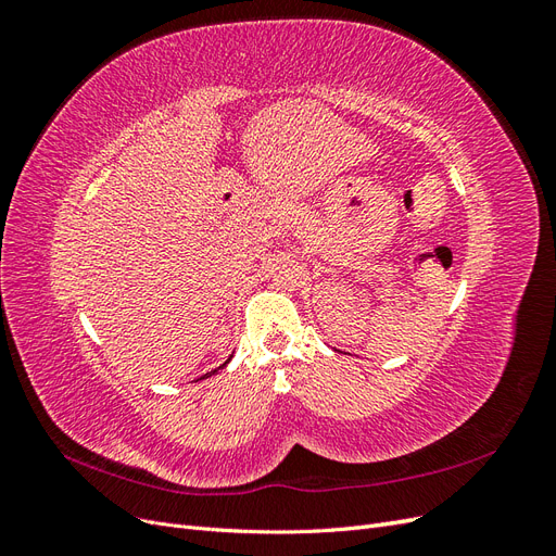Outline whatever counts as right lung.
<instances>
[{
  "label": "right lung",
  "mask_w": 556,
  "mask_h": 556,
  "mask_svg": "<svg viewBox=\"0 0 556 556\" xmlns=\"http://www.w3.org/2000/svg\"><path fill=\"white\" fill-rule=\"evenodd\" d=\"M231 357H233V355H229V359H227L225 364H220V366H217V368H213V371H211V374H206V376H201V378H197V380H204V378H211V376H215L217 371H220V368H225V366H227V364L231 362Z\"/></svg>",
  "instance_id": "add662e5"
}]
</instances>
